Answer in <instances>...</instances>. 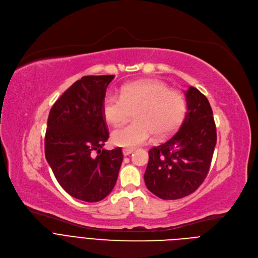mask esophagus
<instances>
[{"mask_svg": "<svg viewBox=\"0 0 258 258\" xmlns=\"http://www.w3.org/2000/svg\"><path fill=\"white\" fill-rule=\"evenodd\" d=\"M134 150H135L134 148H123V149H122V153H123L124 156H127V155H130L131 153H133Z\"/></svg>", "mask_w": 258, "mask_h": 258, "instance_id": "1", "label": "esophagus"}]
</instances>
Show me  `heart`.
I'll use <instances>...</instances> for the list:
<instances>
[{
    "mask_svg": "<svg viewBox=\"0 0 258 258\" xmlns=\"http://www.w3.org/2000/svg\"><path fill=\"white\" fill-rule=\"evenodd\" d=\"M105 119L113 125L126 122L134 112L135 121L112 133V141L121 147H135L148 142L153 135L164 138L180 123L186 103L177 91L162 82L145 80L124 85L120 96L109 94L102 104Z\"/></svg>",
    "mask_w": 258,
    "mask_h": 258,
    "instance_id": "obj_1",
    "label": "heart"
}]
</instances>
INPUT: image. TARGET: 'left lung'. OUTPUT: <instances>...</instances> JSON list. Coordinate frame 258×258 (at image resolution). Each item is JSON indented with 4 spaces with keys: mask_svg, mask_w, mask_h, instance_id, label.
Masks as SVG:
<instances>
[{
    "mask_svg": "<svg viewBox=\"0 0 258 258\" xmlns=\"http://www.w3.org/2000/svg\"><path fill=\"white\" fill-rule=\"evenodd\" d=\"M185 95V119L173 136L149 150L144 174L148 190L164 200L183 198L200 187L216 144V127L207 98L194 87Z\"/></svg>",
    "mask_w": 258,
    "mask_h": 258,
    "instance_id": "left-lung-1",
    "label": "left lung"
}]
</instances>
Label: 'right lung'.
Instances as JSON below:
<instances>
[{
	"mask_svg": "<svg viewBox=\"0 0 258 258\" xmlns=\"http://www.w3.org/2000/svg\"><path fill=\"white\" fill-rule=\"evenodd\" d=\"M114 77H83L55 102L48 117L46 159L60 186L86 202L110 194L123 159L119 147L100 150L109 138L102 104ZM93 151L98 153L96 158Z\"/></svg>",
	"mask_w": 258,
	"mask_h": 258,
	"instance_id": "right-lung-1",
	"label": "right lung"
}]
</instances>
